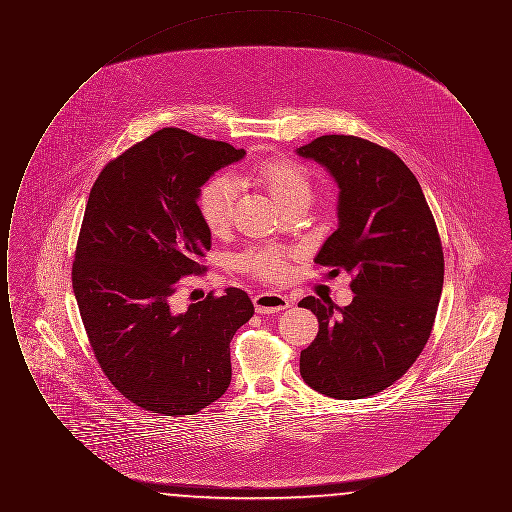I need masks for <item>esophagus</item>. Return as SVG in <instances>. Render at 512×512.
Listing matches in <instances>:
<instances>
[{
	"mask_svg": "<svg viewBox=\"0 0 512 512\" xmlns=\"http://www.w3.org/2000/svg\"><path fill=\"white\" fill-rule=\"evenodd\" d=\"M253 305H255L257 313H280V311L288 309L292 305V301L282 293L263 292L257 293L253 297Z\"/></svg>",
	"mask_w": 512,
	"mask_h": 512,
	"instance_id": "1",
	"label": "esophagus"
}]
</instances>
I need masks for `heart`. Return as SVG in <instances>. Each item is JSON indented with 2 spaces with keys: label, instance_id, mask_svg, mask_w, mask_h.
I'll return each mask as SVG.
<instances>
[{
  "label": "heart",
  "instance_id": "heart-1",
  "mask_svg": "<svg viewBox=\"0 0 512 512\" xmlns=\"http://www.w3.org/2000/svg\"><path fill=\"white\" fill-rule=\"evenodd\" d=\"M247 174L253 182L265 188L280 207L295 201H309L313 194V184L307 171L280 155L257 161L249 167ZM234 203L236 186L226 176H213L201 186L197 195L199 215L211 232H222L228 226L234 213ZM288 261L290 253L282 247H249L236 257V267L257 280L282 282L290 272Z\"/></svg>",
  "mask_w": 512,
  "mask_h": 512
}]
</instances>
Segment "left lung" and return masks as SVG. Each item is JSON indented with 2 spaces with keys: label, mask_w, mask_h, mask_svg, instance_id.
Wrapping results in <instances>:
<instances>
[{
  "label": "left lung",
  "mask_w": 512,
  "mask_h": 512,
  "mask_svg": "<svg viewBox=\"0 0 512 512\" xmlns=\"http://www.w3.org/2000/svg\"><path fill=\"white\" fill-rule=\"evenodd\" d=\"M297 153L340 186L338 230L315 263L347 270L355 293L347 307L313 295L299 301L318 318L299 370L318 393L363 399L397 382L432 334L445 267L438 226L416 176L391 149L330 134Z\"/></svg>",
  "instance_id": "1"
}]
</instances>
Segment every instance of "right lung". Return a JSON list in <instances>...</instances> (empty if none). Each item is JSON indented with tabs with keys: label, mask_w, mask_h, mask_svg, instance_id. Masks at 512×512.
<instances>
[{
	"label": "right lung",
	"mask_w": 512,
	"mask_h": 512,
	"mask_svg": "<svg viewBox=\"0 0 512 512\" xmlns=\"http://www.w3.org/2000/svg\"><path fill=\"white\" fill-rule=\"evenodd\" d=\"M244 149L163 128L109 161L92 186L73 261V290L103 374L134 405L195 414L230 386V340L253 317L240 288L174 313L176 282L199 276L211 230L201 186Z\"/></svg>",
	"instance_id": "add662e5"
}]
</instances>
